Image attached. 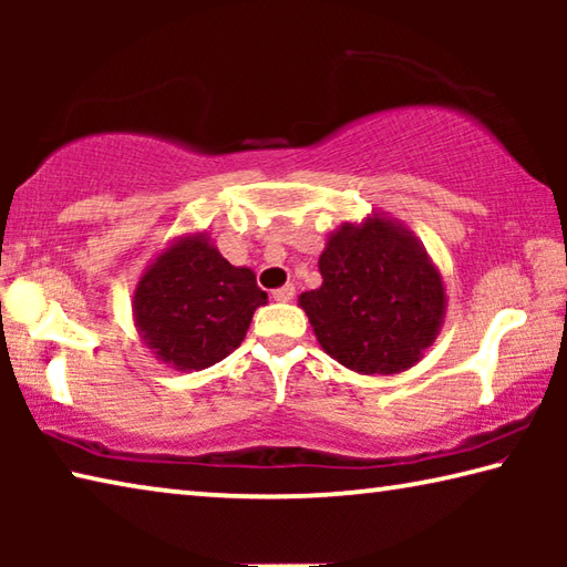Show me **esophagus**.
<instances>
[{
    "label": "esophagus",
    "mask_w": 567,
    "mask_h": 567,
    "mask_svg": "<svg viewBox=\"0 0 567 567\" xmlns=\"http://www.w3.org/2000/svg\"><path fill=\"white\" fill-rule=\"evenodd\" d=\"M272 297L277 302H290L295 297V287L292 285H285V287H277V290L272 292Z\"/></svg>",
    "instance_id": "1"
}]
</instances>
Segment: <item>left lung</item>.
Returning a JSON list of instances; mask_svg holds the SVG:
<instances>
[{
	"mask_svg": "<svg viewBox=\"0 0 567 567\" xmlns=\"http://www.w3.org/2000/svg\"><path fill=\"white\" fill-rule=\"evenodd\" d=\"M322 285L297 305L320 348L360 375H398L417 364L445 322V285L412 229L372 209L344 223L320 255Z\"/></svg>",
	"mask_w": 567,
	"mask_h": 567,
	"instance_id": "obj_1",
	"label": "left lung"
}]
</instances>
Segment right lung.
<instances>
[{"mask_svg": "<svg viewBox=\"0 0 567 567\" xmlns=\"http://www.w3.org/2000/svg\"><path fill=\"white\" fill-rule=\"evenodd\" d=\"M262 305L249 267L229 265L207 233H185L140 275L132 318L152 358L192 372L235 352Z\"/></svg>", "mask_w": 567, "mask_h": 567, "instance_id": "right-lung-1", "label": "right lung"}]
</instances>
